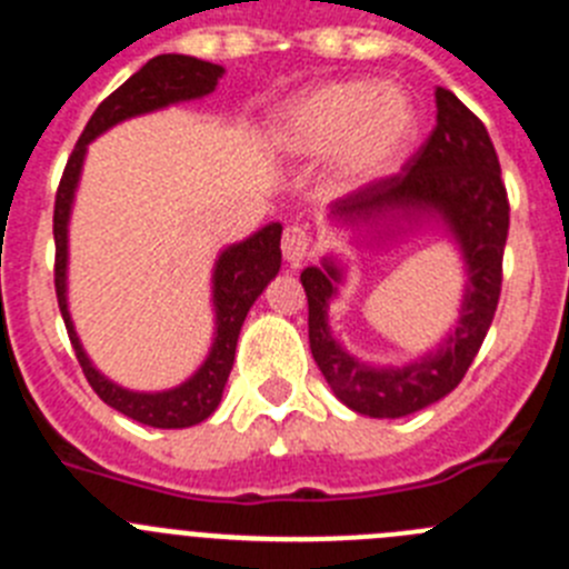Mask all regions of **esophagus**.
Wrapping results in <instances>:
<instances>
[{"instance_id": "esophagus-1", "label": "esophagus", "mask_w": 569, "mask_h": 569, "mask_svg": "<svg viewBox=\"0 0 569 569\" xmlns=\"http://www.w3.org/2000/svg\"><path fill=\"white\" fill-rule=\"evenodd\" d=\"M281 257L290 264H299L310 257V233L299 226H288L281 233Z\"/></svg>"}]
</instances>
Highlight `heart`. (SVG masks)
<instances>
[{
    "label": "heart",
    "instance_id": "obj_1",
    "mask_svg": "<svg viewBox=\"0 0 569 569\" xmlns=\"http://www.w3.org/2000/svg\"><path fill=\"white\" fill-rule=\"evenodd\" d=\"M417 103L398 83L341 78L316 83L281 103L268 123L270 146L281 158L327 154L330 180L361 189L392 174L415 149Z\"/></svg>",
    "mask_w": 569,
    "mask_h": 569
}]
</instances>
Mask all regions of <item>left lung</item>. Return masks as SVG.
<instances>
[{
  "instance_id": "left-lung-1",
  "label": "left lung",
  "mask_w": 569,
  "mask_h": 569,
  "mask_svg": "<svg viewBox=\"0 0 569 569\" xmlns=\"http://www.w3.org/2000/svg\"><path fill=\"white\" fill-rule=\"evenodd\" d=\"M437 127L395 177L375 180L332 202L330 220L383 242L423 222H440L466 262L460 321L437 349L403 367H372L336 341L327 321L343 268L325 257L301 270L310 310V349L343 406L369 417H406L446 398L466 378L493 321L502 290V253L510 226L508 191L497 149L477 114L437 87Z\"/></svg>"
}]
</instances>
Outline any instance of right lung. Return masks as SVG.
I'll use <instances>...</instances> for the list:
<instances>
[{
    "mask_svg": "<svg viewBox=\"0 0 569 569\" xmlns=\"http://www.w3.org/2000/svg\"><path fill=\"white\" fill-rule=\"evenodd\" d=\"M222 67L211 61L194 59V56H154L146 61L129 81H123L101 107L92 112L90 123L83 127L76 149H72L67 169L61 174L59 191H56V211H53V237H56V296H59L61 319L67 325L76 358L81 363L83 375L96 389L98 398L107 406L118 409L121 415L132 417L143 426L154 429H189V426L202 423L206 417L213 415L220 406L222 389L231 375L233 356H237V338L244 325V316L253 307V301L262 296L268 281L279 273L281 268V226L259 228L248 239L237 244H228L217 257L211 276L213 293V343L208 349L206 361L200 363L189 380H182L180 387L163 389V392H132L98 372L92 361L83 352L78 332L72 327L70 307H67V226H70L72 200H76L78 180H81V166L87 158V146L112 129L114 123L129 121L134 114L154 112V109L171 107L180 101H197V98L213 92L217 81L222 78Z\"/></svg>",
    "mask_w": 569,
    "mask_h": 569,
    "instance_id": "right-lung-1",
    "label": "right lung"
}]
</instances>
